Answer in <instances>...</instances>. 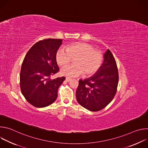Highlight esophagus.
<instances>
[{"label":"esophagus","mask_w":148,"mask_h":148,"mask_svg":"<svg viewBox=\"0 0 148 148\" xmlns=\"http://www.w3.org/2000/svg\"><path fill=\"white\" fill-rule=\"evenodd\" d=\"M66 81L67 82H70V81H71V78H70L67 77V78H66Z\"/></svg>","instance_id":"obj_1"}]
</instances>
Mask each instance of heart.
Masks as SVG:
<instances>
[{
    "label": "heart",
    "instance_id": "heart-1",
    "mask_svg": "<svg viewBox=\"0 0 148 148\" xmlns=\"http://www.w3.org/2000/svg\"><path fill=\"white\" fill-rule=\"evenodd\" d=\"M72 59L74 64L61 69V75L69 77H77L84 74L91 76L101 67L103 57L99 51L95 50L91 45L85 43H77L64 48H60L56 54V61L60 67L67 66Z\"/></svg>",
    "mask_w": 148,
    "mask_h": 148
}]
</instances>
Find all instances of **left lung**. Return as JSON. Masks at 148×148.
<instances>
[{"mask_svg": "<svg viewBox=\"0 0 148 148\" xmlns=\"http://www.w3.org/2000/svg\"><path fill=\"white\" fill-rule=\"evenodd\" d=\"M118 71L115 60L108 49L103 54V61L92 76L79 79L76 91L78 102L90 111H98L111 102L117 90Z\"/></svg>", "mask_w": 148, "mask_h": 148, "instance_id": "1", "label": "left lung"}]
</instances>
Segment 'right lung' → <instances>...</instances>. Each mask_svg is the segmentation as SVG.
Here are the masks:
<instances>
[{
	"label": "right lung",
	"mask_w": 148,
	"mask_h": 148,
	"mask_svg": "<svg viewBox=\"0 0 148 148\" xmlns=\"http://www.w3.org/2000/svg\"><path fill=\"white\" fill-rule=\"evenodd\" d=\"M61 39L47 38L34 44L27 53L21 68L20 85L25 99L33 106L43 108L53 103L64 77L51 79L59 70L56 54Z\"/></svg>",
	"instance_id": "right-lung-1"
}]
</instances>
